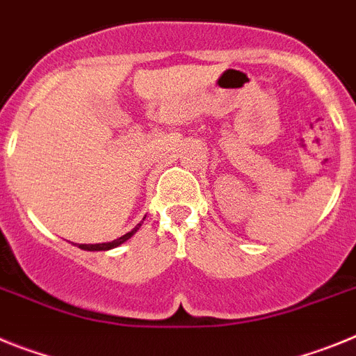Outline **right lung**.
I'll use <instances>...</instances> for the list:
<instances>
[{
	"instance_id": "obj_1",
	"label": "right lung",
	"mask_w": 356,
	"mask_h": 356,
	"mask_svg": "<svg viewBox=\"0 0 356 356\" xmlns=\"http://www.w3.org/2000/svg\"><path fill=\"white\" fill-rule=\"evenodd\" d=\"M145 220V218H143ZM143 224V222H141ZM141 224H138L132 231H129L127 234H123V236L116 238V240H113V242H107V243H79V247L82 249V251H109V249H114V247L122 245V243H125L129 238L134 236L136 233H138V229L141 227Z\"/></svg>"
}]
</instances>
